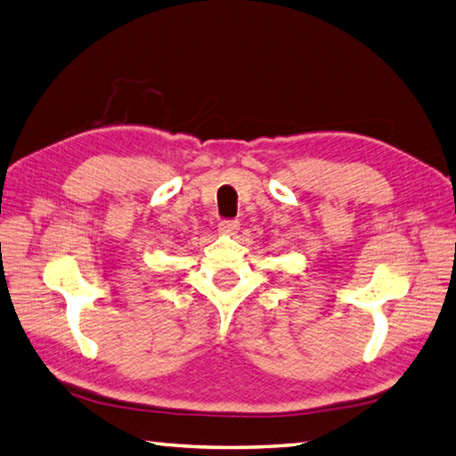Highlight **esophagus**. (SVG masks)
Wrapping results in <instances>:
<instances>
[{
    "mask_svg": "<svg viewBox=\"0 0 456 456\" xmlns=\"http://www.w3.org/2000/svg\"><path fill=\"white\" fill-rule=\"evenodd\" d=\"M238 228H240V222L238 220H222L220 224H218L220 234H226V236L236 234Z\"/></svg>",
    "mask_w": 456,
    "mask_h": 456,
    "instance_id": "34e87169",
    "label": "esophagus"
}]
</instances>
